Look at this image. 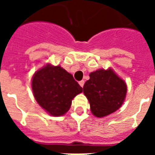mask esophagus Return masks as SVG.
<instances>
[{"mask_svg": "<svg viewBox=\"0 0 155 155\" xmlns=\"http://www.w3.org/2000/svg\"><path fill=\"white\" fill-rule=\"evenodd\" d=\"M79 84L80 85V86H81V87H84V80H81V81H80V82H79Z\"/></svg>", "mask_w": 155, "mask_h": 155, "instance_id": "1", "label": "esophagus"}]
</instances>
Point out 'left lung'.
<instances>
[{"mask_svg": "<svg viewBox=\"0 0 155 155\" xmlns=\"http://www.w3.org/2000/svg\"><path fill=\"white\" fill-rule=\"evenodd\" d=\"M84 85V93L90 103L91 112L97 117L114 113L125 101L127 86L113 69H100L90 73Z\"/></svg>", "mask_w": 155, "mask_h": 155, "instance_id": "obj_1", "label": "left lung"}]
</instances>
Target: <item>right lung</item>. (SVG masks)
<instances>
[{
  "mask_svg": "<svg viewBox=\"0 0 155 155\" xmlns=\"http://www.w3.org/2000/svg\"><path fill=\"white\" fill-rule=\"evenodd\" d=\"M32 90L38 104L54 117L65 114L73 98L83 92L71 74L60 66L51 64H47L35 73Z\"/></svg>",
  "mask_w": 155,
  "mask_h": 155,
  "instance_id": "1",
  "label": "right lung"
}]
</instances>
